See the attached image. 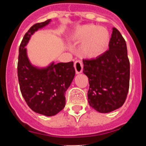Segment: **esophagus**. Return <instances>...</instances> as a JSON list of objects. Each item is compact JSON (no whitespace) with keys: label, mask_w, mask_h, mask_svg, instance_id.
<instances>
[{"label":"esophagus","mask_w":146,"mask_h":146,"mask_svg":"<svg viewBox=\"0 0 146 146\" xmlns=\"http://www.w3.org/2000/svg\"><path fill=\"white\" fill-rule=\"evenodd\" d=\"M74 68L77 74L81 73L83 70V64L81 61H76L74 63Z\"/></svg>","instance_id":"1"}]
</instances>
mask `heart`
Segmentation results:
<instances>
[{
    "mask_svg": "<svg viewBox=\"0 0 146 146\" xmlns=\"http://www.w3.org/2000/svg\"><path fill=\"white\" fill-rule=\"evenodd\" d=\"M73 40L81 42L82 52L88 58H97L106 51L110 41V34L105 28L94 25L79 27L72 34Z\"/></svg>",
    "mask_w": 146,
    "mask_h": 146,
    "instance_id": "heart-1",
    "label": "heart"
}]
</instances>
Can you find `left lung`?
I'll return each mask as SVG.
<instances>
[{
    "mask_svg": "<svg viewBox=\"0 0 146 146\" xmlns=\"http://www.w3.org/2000/svg\"><path fill=\"white\" fill-rule=\"evenodd\" d=\"M109 50L93 59H83V73L89 82L88 99L96 111L107 113L122 106L129 90L130 61L126 42L112 28Z\"/></svg>",
    "mask_w": 146,
    "mask_h": 146,
    "instance_id": "obj_1",
    "label": "left lung"
}]
</instances>
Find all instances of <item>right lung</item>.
<instances>
[{
  "instance_id": "add662e5",
  "label": "right lung",
  "mask_w": 146,
  "mask_h": 146,
  "mask_svg": "<svg viewBox=\"0 0 146 146\" xmlns=\"http://www.w3.org/2000/svg\"><path fill=\"white\" fill-rule=\"evenodd\" d=\"M51 19L36 23L25 34L19 49L18 79L20 90L28 106L34 112L46 116L58 114L65 106V92L75 76L73 62H52L39 68L31 64L25 46L31 35L47 25Z\"/></svg>"
}]
</instances>
